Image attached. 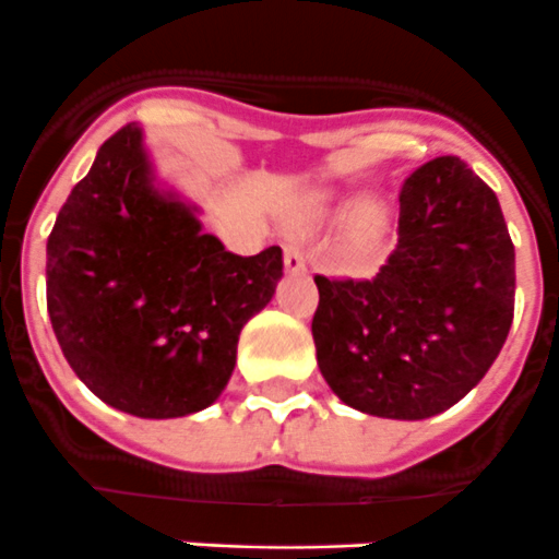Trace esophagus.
<instances>
[{
    "label": "esophagus",
    "mask_w": 559,
    "mask_h": 559,
    "mask_svg": "<svg viewBox=\"0 0 559 559\" xmlns=\"http://www.w3.org/2000/svg\"><path fill=\"white\" fill-rule=\"evenodd\" d=\"M304 266H307V255H304V250L298 245H287L285 247V269L290 274H298L304 272Z\"/></svg>",
    "instance_id": "esophagus-1"
}]
</instances>
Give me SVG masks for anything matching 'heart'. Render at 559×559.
<instances>
[{
	"mask_svg": "<svg viewBox=\"0 0 559 559\" xmlns=\"http://www.w3.org/2000/svg\"><path fill=\"white\" fill-rule=\"evenodd\" d=\"M378 223H380V214H378V209H364L361 214H358V230H361V234H369V230H374L378 228Z\"/></svg>",
	"mask_w": 559,
	"mask_h": 559,
	"instance_id": "heart-1",
	"label": "heart"
}]
</instances>
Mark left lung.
<instances>
[{
  "label": "left lung",
  "mask_w": 559,
  "mask_h": 559,
  "mask_svg": "<svg viewBox=\"0 0 559 559\" xmlns=\"http://www.w3.org/2000/svg\"><path fill=\"white\" fill-rule=\"evenodd\" d=\"M396 234L374 277H314L312 340L345 405L421 421L495 364L513 320L516 255L497 195L451 154L407 176Z\"/></svg>",
  "instance_id": "obj_1"
}]
</instances>
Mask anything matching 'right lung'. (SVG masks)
Returning <instances> with one entry per match:
<instances>
[{
    "instance_id": "right-lung-1",
    "label": "right lung",
    "mask_w": 559,
    "mask_h": 559,
    "mask_svg": "<svg viewBox=\"0 0 559 559\" xmlns=\"http://www.w3.org/2000/svg\"><path fill=\"white\" fill-rule=\"evenodd\" d=\"M64 358L105 405L138 418L203 411L228 385L239 334L272 301L282 250L241 258L198 209L159 190L138 124L99 146L46 247Z\"/></svg>"
}]
</instances>
